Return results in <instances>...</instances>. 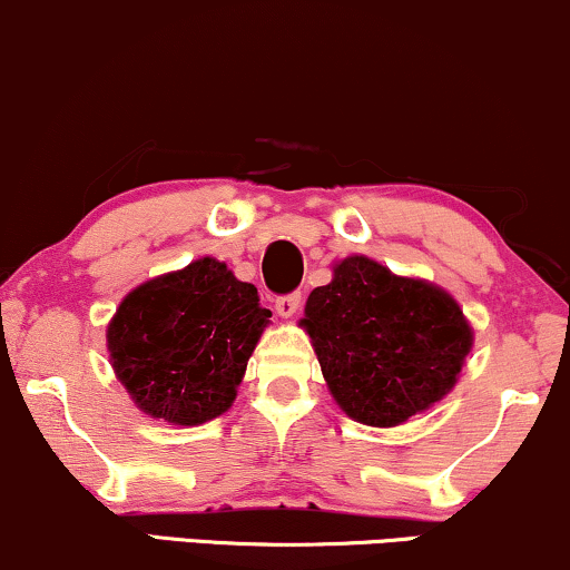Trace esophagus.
Wrapping results in <instances>:
<instances>
[{"label": "esophagus", "mask_w": 570, "mask_h": 570, "mask_svg": "<svg viewBox=\"0 0 570 570\" xmlns=\"http://www.w3.org/2000/svg\"><path fill=\"white\" fill-rule=\"evenodd\" d=\"M298 306H301V293H291V296H279L277 301H274V308H277V314L283 320L296 317Z\"/></svg>", "instance_id": "34e87169"}]
</instances>
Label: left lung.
Listing matches in <instances>:
<instances>
[{
    "instance_id": "8db88e82",
    "label": "left lung",
    "mask_w": 570,
    "mask_h": 570,
    "mask_svg": "<svg viewBox=\"0 0 570 570\" xmlns=\"http://www.w3.org/2000/svg\"><path fill=\"white\" fill-rule=\"evenodd\" d=\"M301 327L335 404L372 428L431 410L473 351V327L452 293L367 256L333 264V279L308 293Z\"/></svg>"
}]
</instances>
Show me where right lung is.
I'll return each mask as SVG.
<instances>
[{
    "mask_svg": "<svg viewBox=\"0 0 570 570\" xmlns=\"http://www.w3.org/2000/svg\"><path fill=\"white\" fill-rule=\"evenodd\" d=\"M269 317L227 264L195 258L126 293L105 330L110 367L139 412L203 425L237 399Z\"/></svg>",
    "mask_w": 570,
    "mask_h": 570,
    "instance_id": "obj_1",
    "label": "right lung"
}]
</instances>
